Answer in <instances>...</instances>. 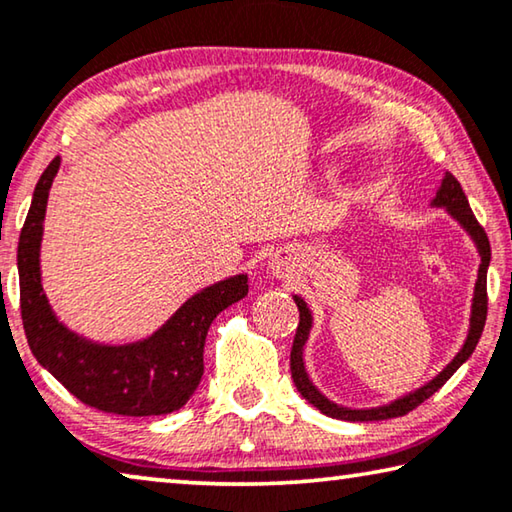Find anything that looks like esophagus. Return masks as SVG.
<instances>
[{"label": "esophagus", "instance_id": "1", "mask_svg": "<svg viewBox=\"0 0 512 512\" xmlns=\"http://www.w3.org/2000/svg\"><path fill=\"white\" fill-rule=\"evenodd\" d=\"M271 271L275 273V275H280V278H285V275L291 271V262H289V257L282 253V255H273V259H271Z\"/></svg>", "mask_w": 512, "mask_h": 512}]
</instances>
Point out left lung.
<instances>
[{
    "label": "left lung",
    "mask_w": 512,
    "mask_h": 512,
    "mask_svg": "<svg viewBox=\"0 0 512 512\" xmlns=\"http://www.w3.org/2000/svg\"><path fill=\"white\" fill-rule=\"evenodd\" d=\"M433 205L437 207H446L456 221L465 227V230L472 234V239L476 241L478 253H481V269H478V280H476V291H474V305H472V328H469L467 342L460 348V353L453 358V362L446 367L440 376L433 378L431 383L424 385L417 392H412L403 399L383 405V408H371V410H348V408H339V405L330 403L326 396H323L319 389H316L310 378L305 373V364H303V346L307 342V335H310L312 328V314L307 310L305 300L294 296L296 305H298V328H296V337H294V346H291V378H294V385L300 392V396L307 403H312L316 410H321L323 415H328L332 419H344V421H380V419H392V417H403L408 415L410 410H415L417 405L424 403L426 399L440 389L446 380H449L453 373L460 369V364L469 360V355L474 353V348L478 344V339L483 335L485 328V319H488V264H490V241L488 234H485L483 225L476 221V216L469 207L465 191H462L460 182L453 177L451 173L444 175L442 186L437 189V196L433 200Z\"/></svg>",
    "instance_id": "obj_1"
}]
</instances>
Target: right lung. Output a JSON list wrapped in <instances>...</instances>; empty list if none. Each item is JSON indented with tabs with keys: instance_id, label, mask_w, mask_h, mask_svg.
<instances>
[{
	"instance_id": "right-lung-1",
	"label": "right lung",
	"mask_w": 512,
	"mask_h": 512,
	"mask_svg": "<svg viewBox=\"0 0 512 512\" xmlns=\"http://www.w3.org/2000/svg\"><path fill=\"white\" fill-rule=\"evenodd\" d=\"M61 159L54 157L36 184L18 243L20 312L34 358L81 403L123 417L168 415L200 385L205 337L218 312L248 294L246 275L202 289L152 337L104 346L70 332L56 319L40 285V239L50 186Z\"/></svg>"
}]
</instances>
